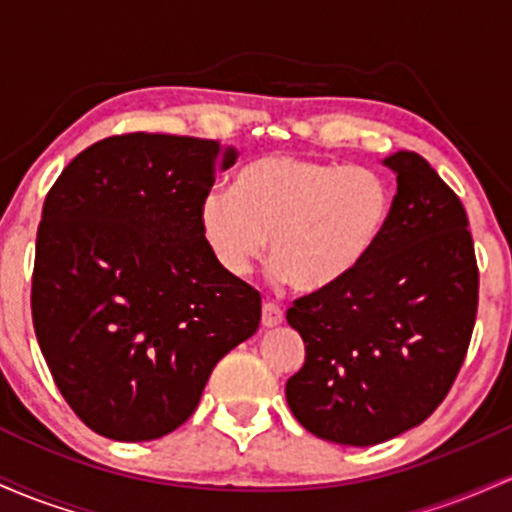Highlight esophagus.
Listing matches in <instances>:
<instances>
[{
  "instance_id": "1",
  "label": "esophagus",
  "mask_w": 512,
  "mask_h": 512,
  "mask_svg": "<svg viewBox=\"0 0 512 512\" xmlns=\"http://www.w3.org/2000/svg\"><path fill=\"white\" fill-rule=\"evenodd\" d=\"M281 322H284V310H281L279 305L272 303V301L264 303L262 305V325L264 327H276V325H281Z\"/></svg>"
}]
</instances>
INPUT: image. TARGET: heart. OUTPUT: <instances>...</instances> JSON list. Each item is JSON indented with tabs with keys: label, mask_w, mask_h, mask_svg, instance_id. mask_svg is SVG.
Listing matches in <instances>:
<instances>
[{
	"label": "heart",
	"mask_w": 512,
	"mask_h": 512,
	"mask_svg": "<svg viewBox=\"0 0 512 512\" xmlns=\"http://www.w3.org/2000/svg\"><path fill=\"white\" fill-rule=\"evenodd\" d=\"M392 192L378 170L269 154L238 170L236 190L211 187L199 223L226 272L245 276L267 250L298 291L339 284L383 236Z\"/></svg>",
	"instance_id": "b5f03b06"
}]
</instances>
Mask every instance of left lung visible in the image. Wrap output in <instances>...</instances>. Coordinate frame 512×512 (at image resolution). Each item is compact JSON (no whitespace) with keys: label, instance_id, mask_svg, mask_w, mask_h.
Listing matches in <instances>:
<instances>
[{"label":"left lung","instance_id":"left-lung-1","mask_svg":"<svg viewBox=\"0 0 512 512\" xmlns=\"http://www.w3.org/2000/svg\"><path fill=\"white\" fill-rule=\"evenodd\" d=\"M397 195L354 274L286 310L305 363L286 402L317 438L383 443L419 426L460 373L479 303L467 211L424 156L397 151Z\"/></svg>","mask_w":512,"mask_h":512}]
</instances>
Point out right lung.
Listing matches in <instances>:
<instances>
[{
  "label": "right lung",
  "mask_w": 512,
  "mask_h": 512,
  "mask_svg": "<svg viewBox=\"0 0 512 512\" xmlns=\"http://www.w3.org/2000/svg\"><path fill=\"white\" fill-rule=\"evenodd\" d=\"M236 149L117 134L81 151L43 204L31 310L69 407L113 440L185 424L211 370L260 327V293L221 267L199 223Z\"/></svg>",
  "instance_id": "right-lung-1"
}]
</instances>
